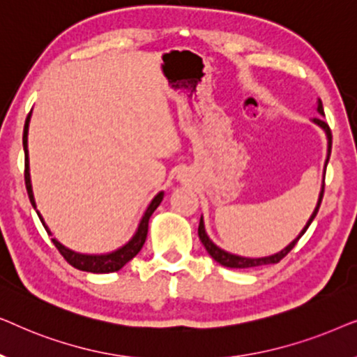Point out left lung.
Returning a JSON list of instances; mask_svg holds the SVG:
<instances>
[{
    "mask_svg": "<svg viewBox=\"0 0 357 357\" xmlns=\"http://www.w3.org/2000/svg\"><path fill=\"white\" fill-rule=\"evenodd\" d=\"M317 110L320 112V115H325L324 114V105H321V102H319V107H317ZM314 121L319 126H321V128L325 130L326 133V138H328V155H326V162L325 165L328 164L330 160V154H331V130L328 123H325L324 120L321 119H314ZM324 192H325V183L324 187H321V193H320V198H319V203H317V208L315 211L312 213V216L309 219V222L305 224V227L302 229V232L297 236L294 241H292L289 245H287L284 250H281L280 253H276V255H271V257H265V258H243V257H237V255H231V253L224 252L221 250V248L214 245V243L209 241V237L206 236V232H204V224H203V219H199V226H198V236H199V241H202V243L204 245V248H206V252L211 255L214 260H216L218 263H221L222 266H227V268H253V266H263V265H271V263H280L282 258H284L287 253H289L292 248L296 247V243L299 242V238L304 236V232L309 229L310 222L314 221V218L317 216V213H319V208L321 204V199H324Z\"/></svg>",
    "mask_w": 357,
    "mask_h": 357,
    "instance_id": "left-lung-1",
    "label": "left lung"
}]
</instances>
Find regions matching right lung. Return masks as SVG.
<instances>
[{"mask_svg": "<svg viewBox=\"0 0 357 357\" xmlns=\"http://www.w3.org/2000/svg\"><path fill=\"white\" fill-rule=\"evenodd\" d=\"M29 121H31V114L27 115L26 119V125H24V135H22V144H24V153H26V170H24V180H26V188L29 193V199H31L32 206L36 208V202H33V193H32V185H31V175H29V151H27V131H29ZM164 193H159L155 197L151 204L146 209L143 219H141L138 231H136L135 237L126 243L125 247L119 248L116 252H112L109 255H81V253L71 252L68 250L66 247H63L56 238H52V242L55 243V247L58 248V252L61 253V257L70 263L71 266H75L76 270L81 271H87V273H114L119 271L123 268L126 263H128L131 258H135L138 255V252L143 248L144 242H146V236H148V224H149V218L153 216V213L155 211V208L159 206L160 202H162ZM38 214V213H37ZM40 221L45 227V231L50 234L48 227L43 222V219L40 214H38Z\"/></svg>", "mask_w": 357, "mask_h": 357, "instance_id": "1", "label": "right lung"}]
</instances>
